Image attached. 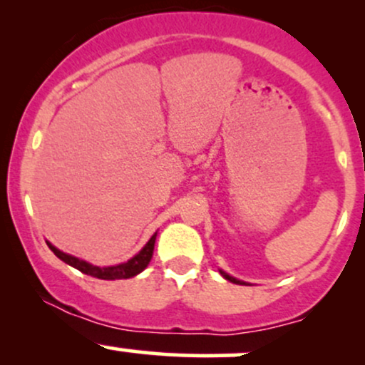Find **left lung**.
I'll return each instance as SVG.
<instances>
[{"label": "left lung", "mask_w": 365, "mask_h": 365, "mask_svg": "<svg viewBox=\"0 0 365 365\" xmlns=\"http://www.w3.org/2000/svg\"><path fill=\"white\" fill-rule=\"evenodd\" d=\"M220 273H221V274H223V278H225V279H228V282H232V283H235V284H249V283L242 282V279H237V278H233V276L226 274V273H225V271H221V269H220Z\"/></svg>", "instance_id": "left-lung-1"}]
</instances>
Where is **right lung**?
I'll return each instance as SVG.
<instances>
[{"instance_id": "add662e5", "label": "right lung", "mask_w": 365, "mask_h": 365, "mask_svg": "<svg viewBox=\"0 0 365 365\" xmlns=\"http://www.w3.org/2000/svg\"><path fill=\"white\" fill-rule=\"evenodd\" d=\"M156 235L158 233H154V235L149 238L148 244L142 247L140 252L133 255L132 259H128L127 262L116 264V266H106V267L94 266V264L82 261V259L73 257V255L61 252L60 249H56V247H54L53 244H49V242H46V244H48V247L53 250L54 255H56L58 259H61L63 262H66L68 266L75 267V269H78L83 274L94 276V278H99V279H127V278H133V276L142 273V271L148 267V264L150 262V257H153V252H154Z\"/></svg>"}]
</instances>
